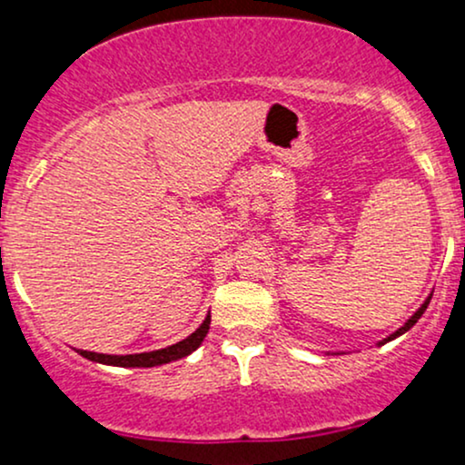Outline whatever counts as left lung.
Instances as JSON below:
<instances>
[{
  "instance_id": "8db88e82",
  "label": "left lung",
  "mask_w": 465,
  "mask_h": 465,
  "mask_svg": "<svg viewBox=\"0 0 465 465\" xmlns=\"http://www.w3.org/2000/svg\"><path fill=\"white\" fill-rule=\"evenodd\" d=\"M429 302H430V300H426L424 303H421V308H420V311H418V312H415V314H413V317H411V319H409V322H407V323H404V325H402V328H400V330H398V332H393L391 336H389V339H385V341H382V343H387V341L396 339V336H400V334H404V332H407V330H411V328H413V325H415V323H418V319L421 317V314H424V311H426V306H429ZM382 343H381V345H382Z\"/></svg>"
}]
</instances>
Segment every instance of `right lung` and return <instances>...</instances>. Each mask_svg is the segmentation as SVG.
Here are the masks:
<instances>
[{"label":"right lung","instance_id":"right-lung-1","mask_svg":"<svg viewBox=\"0 0 465 465\" xmlns=\"http://www.w3.org/2000/svg\"><path fill=\"white\" fill-rule=\"evenodd\" d=\"M207 332H210V317L201 323V328L196 332H192L188 339L179 341V343L170 345V348L157 350V351H143V354H126V356H114V354H95V351L80 350V356L84 359L104 362V365H117V367H154L163 365V362L183 359L194 351L203 343Z\"/></svg>","mask_w":465,"mask_h":465}]
</instances>
